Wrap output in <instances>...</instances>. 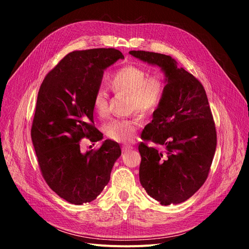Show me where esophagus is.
Listing matches in <instances>:
<instances>
[{"label":"esophagus","mask_w":249,"mask_h":249,"mask_svg":"<svg viewBox=\"0 0 249 249\" xmlns=\"http://www.w3.org/2000/svg\"><path fill=\"white\" fill-rule=\"evenodd\" d=\"M132 149H133V146H131V145H124V146L122 147V151H123V152L131 151Z\"/></svg>","instance_id":"34e87169"}]
</instances>
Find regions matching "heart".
<instances>
[{
    "mask_svg": "<svg viewBox=\"0 0 249 249\" xmlns=\"http://www.w3.org/2000/svg\"><path fill=\"white\" fill-rule=\"evenodd\" d=\"M109 85L117 92L129 95L130 109H139L143 114H150L158 107L164 92V83L157 74L147 76V71L140 67L128 65L120 68L110 76ZM94 110L100 117L106 116L108 109L107 95L98 90L93 98ZM142 125L140 115L128 118H117L107 123L106 132L109 139L116 142H129L135 131Z\"/></svg>",
    "mask_w": 249,
    "mask_h": 249,
    "instance_id": "1",
    "label": "heart"
}]
</instances>
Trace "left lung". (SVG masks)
I'll list each match as a JSON object with an SVG mask.
<instances>
[{"label": "left lung", "instance_id": "8db88e82", "mask_svg": "<svg viewBox=\"0 0 249 249\" xmlns=\"http://www.w3.org/2000/svg\"><path fill=\"white\" fill-rule=\"evenodd\" d=\"M132 57L158 66L164 92L152 122L142 132L161 150L141 142L140 181L147 194L162 205L191 197L205 183L216 150V130L203 85L171 55L131 51Z\"/></svg>", "mask_w": 249, "mask_h": 249}]
</instances>
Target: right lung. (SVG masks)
<instances>
[{"label":"right lung","instance_id":"add662e5","mask_svg":"<svg viewBox=\"0 0 249 249\" xmlns=\"http://www.w3.org/2000/svg\"><path fill=\"white\" fill-rule=\"evenodd\" d=\"M122 53L115 49L72 52L44 78L37 97L31 138L40 170L49 186L74 205L90 203L107 185L121 148L106 140L93 152H82L83 138L99 142L93 98L103 72Z\"/></svg>","mask_w":249,"mask_h":249}]
</instances>
